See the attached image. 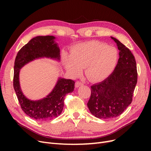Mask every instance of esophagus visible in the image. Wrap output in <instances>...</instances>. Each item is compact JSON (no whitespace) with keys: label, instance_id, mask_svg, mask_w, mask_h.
<instances>
[{"label":"esophagus","instance_id":"1","mask_svg":"<svg viewBox=\"0 0 151 151\" xmlns=\"http://www.w3.org/2000/svg\"><path fill=\"white\" fill-rule=\"evenodd\" d=\"M84 84V83L83 82H81V81H77L76 83V88H79V86H83Z\"/></svg>","mask_w":151,"mask_h":151}]
</instances>
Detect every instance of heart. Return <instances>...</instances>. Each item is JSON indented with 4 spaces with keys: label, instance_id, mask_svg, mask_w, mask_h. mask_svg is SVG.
<instances>
[{
    "label": "heart",
    "instance_id": "heart-1",
    "mask_svg": "<svg viewBox=\"0 0 151 151\" xmlns=\"http://www.w3.org/2000/svg\"><path fill=\"white\" fill-rule=\"evenodd\" d=\"M116 48L101 42L91 41L81 43L71 50V57H65L67 70L78 75L84 67L85 74L93 81H103L110 75L118 60Z\"/></svg>",
    "mask_w": 151,
    "mask_h": 151
}]
</instances>
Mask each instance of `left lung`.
<instances>
[{
	"mask_svg": "<svg viewBox=\"0 0 151 151\" xmlns=\"http://www.w3.org/2000/svg\"><path fill=\"white\" fill-rule=\"evenodd\" d=\"M119 59L114 71L101 83L91 87L88 106L92 115L101 119L115 118L124 111L132 101L137 83V71L134 56L117 39Z\"/></svg>",
	"mask_w": 151,
	"mask_h": 151,
	"instance_id": "left-lung-1",
	"label": "left lung"
}]
</instances>
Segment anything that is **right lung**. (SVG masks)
Masks as SVG:
<instances>
[{"mask_svg": "<svg viewBox=\"0 0 151 151\" xmlns=\"http://www.w3.org/2000/svg\"><path fill=\"white\" fill-rule=\"evenodd\" d=\"M53 36H38L31 39L18 52L14 67L13 86L21 109L31 118L45 122L58 116L63 108L65 95L74 89L75 82L59 78L54 89L46 98L38 101L26 98L20 88L19 71L26 63L36 58L48 57L60 60V49Z\"/></svg>", "mask_w": 151, "mask_h": 151, "instance_id": "right-lung-1", "label": "right lung"}]
</instances>
